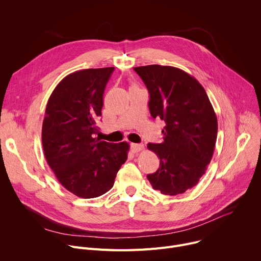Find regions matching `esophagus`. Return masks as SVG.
Returning <instances> with one entry per match:
<instances>
[{"mask_svg": "<svg viewBox=\"0 0 261 261\" xmlns=\"http://www.w3.org/2000/svg\"><path fill=\"white\" fill-rule=\"evenodd\" d=\"M130 146H131V151L133 153H138V152L142 151L143 148H144V146L142 144H138V143H131Z\"/></svg>", "mask_w": 261, "mask_h": 261, "instance_id": "esophagus-1", "label": "esophagus"}]
</instances>
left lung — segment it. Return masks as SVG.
<instances>
[{
  "instance_id": "left-lung-1",
  "label": "left lung",
  "mask_w": 261,
  "mask_h": 261,
  "mask_svg": "<svg viewBox=\"0 0 261 261\" xmlns=\"http://www.w3.org/2000/svg\"><path fill=\"white\" fill-rule=\"evenodd\" d=\"M134 70L150 93L151 116L166 124L163 142L147 144L160 166L146 177L162 194H181L197 185L212 160L218 132L214 108L203 87L187 72L161 65Z\"/></svg>"
}]
</instances>
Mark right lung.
<instances>
[{
	"mask_svg": "<svg viewBox=\"0 0 261 261\" xmlns=\"http://www.w3.org/2000/svg\"><path fill=\"white\" fill-rule=\"evenodd\" d=\"M115 67L75 71L51 93L42 125L45 159L58 180L82 198L109 191L128 158L126 141H100L94 134L101 117L103 94Z\"/></svg>",
	"mask_w": 261,
	"mask_h": 261,
	"instance_id": "add662e5",
	"label": "right lung"
}]
</instances>
